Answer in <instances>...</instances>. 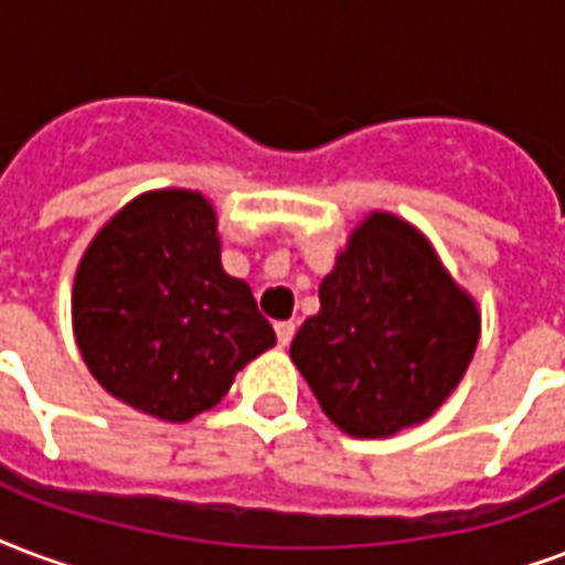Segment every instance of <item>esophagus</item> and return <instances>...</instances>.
<instances>
[{"mask_svg": "<svg viewBox=\"0 0 565 565\" xmlns=\"http://www.w3.org/2000/svg\"><path fill=\"white\" fill-rule=\"evenodd\" d=\"M275 334H278V343H281V347H290L292 334H296V322H278V326H275Z\"/></svg>", "mask_w": 565, "mask_h": 565, "instance_id": "obj_1", "label": "esophagus"}]
</instances>
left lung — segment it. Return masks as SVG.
Returning a JSON list of instances; mask_svg holds the SVG:
<instances>
[{
	"mask_svg": "<svg viewBox=\"0 0 565 565\" xmlns=\"http://www.w3.org/2000/svg\"><path fill=\"white\" fill-rule=\"evenodd\" d=\"M480 313L415 227L373 213L320 284V313L290 359L322 412L355 438H385L433 415L459 385Z\"/></svg>",
	"mask_w": 565,
	"mask_h": 565,
	"instance_id": "1",
	"label": "left lung"
}]
</instances>
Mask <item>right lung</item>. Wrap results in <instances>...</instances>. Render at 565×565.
<instances>
[{
  "instance_id": "add662e5",
  "label": "right lung",
  "mask_w": 565,
  "mask_h": 565,
  "mask_svg": "<svg viewBox=\"0 0 565 565\" xmlns=\"http://www.w3.org/2000/svg\"><path fill=\"white\" fill-rule=\"evenodd\" d=\"M73 331L111 397L159 420L213 408L275 331L252 287L222 269L204 195L129 201L94 236L73 281Z\"/></svg>"
}]
</instances>
